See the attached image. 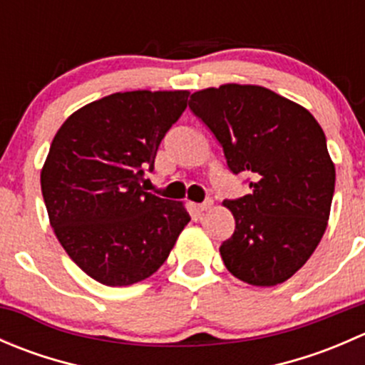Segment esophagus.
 I'll list each match as a JSON object with an SVG mask.
<instances>
[{"label": "esophagus", "mask_w": 365, "mask_h": 365, "mask_svg": "<svg viewBox=\"0 0 365 365\" xmlns=\"http://www.w3.org/2000/svg\"><path fill=\"white\" fill-rule=\"evenodd\" d=\"M213 206V201L212 200H205L203 203H200L197 205V210H200V212H206V210H210Z\"/></svg>", "instance_id": "1"}]
</instances>
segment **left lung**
<instances>
[{"mask_svg": "<svg viewBox=\"0 0 365 365\" xmlns=\"http://www.w3.org/2000/svg\"><path fill=\"white\" fill-rule=\"evenodd\" d=\"M189 108L222 146L227 168L252 175V194L222 203L235 217L219 249L224 264L252 286L288 281L330 215L336 168L323 128L305 108L254 84L196 91Z\"/></svg>", "mask_w": 365, "mask_h": 365, "instance_id": "1", "label": "left lung"}]
</instances>
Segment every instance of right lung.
I'll return each mask as SVG.
<instances>
[{"label": "right lung", "mask_w": 365, "mask_h": 365, "mask_svg": "<svg viewBox=\"0 0 365 365\" xmlns=\"http://www.w3.org/2000/svg\"><path fill=\"white\" fill-rule=\"evenodd\" d=\"M189 91H125L70 114L40 173L51 226L70 259L106 286H130L162 267L190 220L180 201L146 192L165 132Z\"/></svg>", "instance_id": "obj_1"}]
</instances>
